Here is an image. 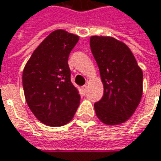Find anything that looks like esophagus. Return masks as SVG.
<instances>
[{
	"instance_id": "esophagus-1",
	"label": "esophagus",
	"mask_w": 161,
	"mask_h": 161,
	"mask_svg": "<svg viewBox=\"0 0 161 161\" xmlns=\"http://www.w3.org/2000/svg\"><path fill=\"white\" fill-rule=\"evenodd\" d=\"M87 88H88V85H87V84H85V85H83V86H82V90H83V92H84L87 91Z\"/></svg>"
}]
</instances>
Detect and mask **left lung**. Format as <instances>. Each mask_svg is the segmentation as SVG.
I'll use <instances>...</instances> for the list:
<instances>
[{
    "instance_id": "8db88e82",
    "label": "left lung",
    "mask_w": 161,
    "mask_h": 161,
    "mask_svg": "<svg viewBox=\"0 0 161 161\" xmlns=\"http://www.w3.org/2000/svg\"><path fill=\"white\" fill-rule=\"evenodd\" d=\"M92 53L97 62L103 95L94 103L97 117L114 125L127 120L142 97L143 72L129 47L113 37L92 36Z\"/></svg>"
}]
</instances>
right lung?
Wrapping results in <instances>:
<instances>
[{
  "instance_id": "1",
  "label": "right lung",
  "mask_w": 161,
  "mask_h": 161,
  "mask_svg": "<svg viewBox=\"0 0 161 161\" xmlns=\"http://www.w3.org/2000/svg\"><path fill=\"white\" fill-rule=\"evenodd\" d=\"M79 36L56 30L32 54L23 72V87L32 113L43 124L61 126L71 120L80 96L70 80L68 58Z\"/></svg>"
}]
</instances>
